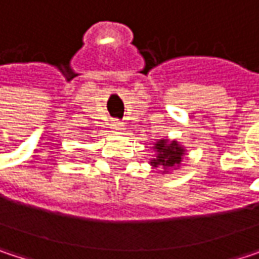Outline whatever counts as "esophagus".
I'll list each match as a JSON object with an SVG mask.
<instances>
[{
	"instance_id": "obj_1",
	"label": "esophagus",
	"mask_w": 259,
	"mask_h": 259,
	"mask_svg": "<svg viewBox=\"0 0 259 259\" xmlns=\"http://www.w3.org/2000/svg\"><path fill=\"white\" fill-rule=\"evenodd\" d=\"M111 129L114 130L115 133H121L123 132V123L121 121H118V120H114L112 121V124H111Z\"/></svg>"
}]
</instances>
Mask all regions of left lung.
<instances>
[{"label": "left lung", "mask_w": 259, "mask_h": 259, "mask_svg": "<svg viewBox=\"0 0 259 259\" xmlns=\"http://www.w3.org/2000/svg\"><path fill=\"white\" fill-rule=\"evenodd\" d=\"M156 151H157V159H154L151 163L154 166L162 165V166H174L179 165L181 162V156H183V148L179 147V144L176 141L169 142L166 139H160L156 144Z\"/></svg>", "instance_id": "left-lung-1"}]
</instances>
